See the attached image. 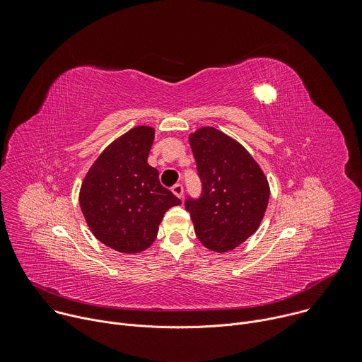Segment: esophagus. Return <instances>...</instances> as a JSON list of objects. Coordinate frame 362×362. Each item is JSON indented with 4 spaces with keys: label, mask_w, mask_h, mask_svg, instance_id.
I'll list each match as a JSON object with an SVG mask.
<instances>
[{
    "label": "esophagus",
    "mask_w": 362,
    "mask_h": 362,
    "mask_svg": "<svg viewBox=\"0 0 362 362\" xmlns=\"http://www.w3.org/2000/svg\"><path fill=\"white\" fill-rule=\"evenodd\" d=\"M183 185H180V183H176L173 187H172V192L177 196V197H182L183 196Z\"/></svg>",
    "instance_id": "obj_1"
}]
</instances>
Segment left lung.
Returning <instances> with one entry per match:
<instances>
[{
	"label": "left lung",
	"instance_id": "obj_1",
	"mask_svg": "<svg viewBox=\"0 0 362 362\" xmlns=\"http://www.w3.org/2000/svg\"><path fill=\"white\" fill-rule=\"evenodd\" d=\"M202 193L187 197L197 239L211 250L228 252L259 228L269 200V185L246 148L215 127L189 136Z\"/></svg>",
	"mask_w": 362,
	"mask_h": 362
}]
</instances>
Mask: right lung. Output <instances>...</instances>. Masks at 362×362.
Wrapping results in <instances>:
<instances>
[{"mask_svg":"<svg viewBox=\"0 0 362 362\" xmlns=\"http://www.w3.org/2000/svg\"><path fill=\"white\" fill-rule=\"evenodd\" d=\"M154 129L137 126L116 139L87 172L80 208L93 235L122 253H137L156 239L172 206L180 204L147 163Z\"/></svg>","mask_w":362,"mask_h":362,"instance_id":"obj_1","label":"right lung"}]
</instances>
